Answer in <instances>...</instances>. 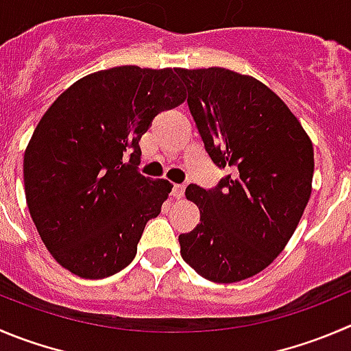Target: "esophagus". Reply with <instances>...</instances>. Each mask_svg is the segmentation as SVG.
I'll use <instances>...</instances> for the list:
<instances>
[{
  "instance_id": "esophagus-1",
  "label": "esophagus",
  "mask_w": 351,
  "mask_h": 351,
  "mask_svg": "<svg viewBox=\"0 0 351 351\" xmlns=\"http://www.w3.org/2000/svg\"><path fill=\"white\" fill-rule=\"evenodd\" d=\"M184 191H186V184H173V189H172L173 198L181 199L182 196H184Z\"/></svg>"
}]
</instances>
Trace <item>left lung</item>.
Listing matches in <instances>:
<instances>
[{"label": "left lung", "instance_id": "obj_1", "mask_svg": "<svg viewBox=\"0 0 351 351\" xmlns=\"http://www.w3.org/2000/svg\"><path fill=\"white\" fill-rule=\"evenodd\" d=\"M176 72L206 153L231 172L212 189L186 188L199 223L179 236L181 255L208 281H243L274 262L302 219L312 193V141L256 79L220 66Z\"/></svg>", "mask_w": 351, "mask_h": 351}]
</instances>
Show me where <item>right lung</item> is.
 I'll list each match as a JSON object with an SVG mask.
<instances>
[{
    "instance_id": "1",
    "label": "right lung",
    "mask_w": 351,
    "mask_h": 351,
    "mask_svg": "<svg viewBox=\"0 0 351 351\" xmlns=\"http://www.w3.org/2000/svg\"><path fill=\"white\" fill-rule=\"evenodd\" d=\"M184 99L176 70L123 65L79 79L46 110L23 155V184L60 265L103 279L134 260L146 222L172 191L138 170L139 139Z\"/></svg>"
}]
</instances>
